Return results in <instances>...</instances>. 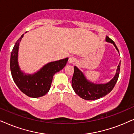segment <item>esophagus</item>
<instances>
[{
    "mask_svg": "<svg viewBox=\"0 0 134 134\" xmlns=\"http://www.w3.org/2000/svg\"><path fill=\"white\" fill-rule=\"evenodd\" d=\"M75 60H76V58H75V57H70V58L69 59L68 61L70 64H73L75 61Z\"/></svg>",
    "mask_w": 134,
    "mask_h": 134,
    "instance_id": "1",
    "label": "esophagus"
}]
</instances>
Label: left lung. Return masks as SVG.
Instances as JSON below:
<instances>
[{"instance_id": "left-lung-1", "label": "left lung", "mask_w": 134, "mask_h": 134, "mask_svg": "<svg viewBox=\"0 0 134 134\" xmlns=\"http://www.w3.org/2000/svg\"><path fill=\"white\" fill-rule=\"evenodd\" d=\"M106 41L113 43L119 52L115 43L111 38L107 37ZM120 64L121 62L118 66L116 73L113 79L108 83L102 85H95L88 81L83 73L76 66H75L74 73L72 80V86L74 91L82 99L88 100H97L107 95L115 87L118 79L120 71Z\"/></svg>"}]
</instances>
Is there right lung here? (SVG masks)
Instances as JSON below:
<instances>
[{
    "label": "right lung",
    "instance_id": "add662e5",
    "mask_svg": "<svg viewBox=\"0 0 134 134\" xmlns=\"http://www.w3.org/2000/svg\"><path fill=\"white\" fill-rule=\"evenodd\" d=\"M23 35L17 40L12 49L10 58V70L13 81L23 93L30 97L37 98L45 95L50 89L53 75L65 67L68 58L49 62L34 75L23 74L18 64L19 44Z\"/></svg>",
    "mask_w": 134,
    "mask_h": 134
}]
</instances>
